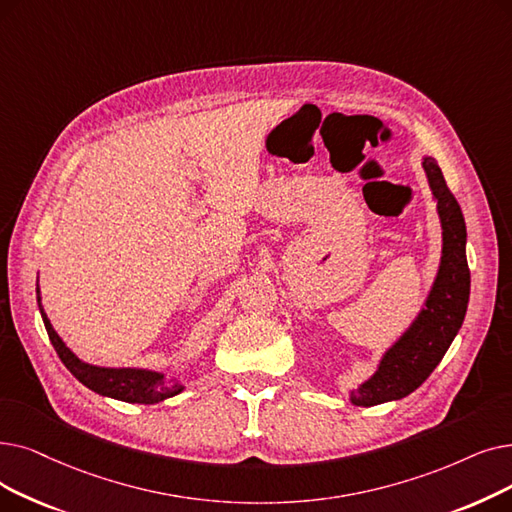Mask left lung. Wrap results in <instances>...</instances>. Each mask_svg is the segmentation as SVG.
Returning <instances> with one entry per match:
<instances>
[{
    "label": "left lung",
    "mask_w": 512,
    "mask_h": 512,
    "mask_svg": "<svg viewBox=\"0 0 512 512\" xmlns=\"http://www.w3.org/2000/svg\"><path fill=\"white\" fill-rule=\"evenodd\" d=\"M422 169L427 173L441 221L439 270L425 307L404 335L383 353L370 379L349 393L353 406L368 408L393 402L425 383L458 335L469 305L471 272L466 263V226L460 205L433 157H422Z\"/></svg>",
    "instance_id": "left-lung-1"
}]
</instances>
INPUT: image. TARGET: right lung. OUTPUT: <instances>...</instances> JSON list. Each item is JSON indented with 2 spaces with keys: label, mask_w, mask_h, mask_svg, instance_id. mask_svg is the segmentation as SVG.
<instances>
[{
  "label": "right lung",
  "mask_w": 512,
  "mask_h": 512,
  "mask_svg": "<svg viewBox=\"0 0 512 512\" xmlns=\"http://www.w3.org/2000/svg\"><path fill=\"white\" fill-rule=\"evenodd\" d=\"M37 303L43 324H46L48 337L58 353L62 364L71 370V374L79 383H83L87 389H92L104 397L121 399L127 404H159L167 397H173L180 391H184L182 383H169L163 372L144 370V368H104L94 366L79 360L77 355L64 345V341L58 337V332L50 324L46 311L41 307L39 286H37Z\"/></svg>",
  "instance_id": "obj_1"
}]
</instances>
